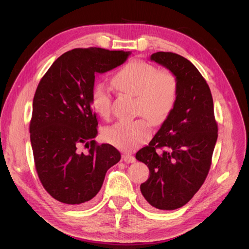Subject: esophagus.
I'll list each match as a JSON object with an SVG mask.
<instances>
[{
  "label": "esophagus",
  "mask_w": 249,
  "mask_h": 249,
  "mask_svg": "<svg viewBox=\"0 0 249 249\" xmlns=\"http://www.w3.org/2000/svg\"><path fill=\"white\" fill-rule=\"evenodd\" d=\"M124 161L125 162V163H134L135 161H136V159H135V157L134 156H131V155H124Z\"/></svg>",
  "instance_id": "esophagus-1"
}]
</instances>
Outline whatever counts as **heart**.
I'll return each mask as SVG.
<instances>
[{"label":"heart","instance_id":"heart-1","mask_svg":"<svg viewBox=\"0 0 249 249\" xmlns=\"http://www.w3.org/2000/svg\"><path fill=\"white\" fill-rule=\"evenodd\" d=\"M120 91L136 96V110L154 124H161L168 117L177 101L178 80L169 71H158L144 61H133L120 69L112 79ZM91 107L102 117H107L111 109V95L102 83L91 91ZM146 117L119 122L103 131V138L110 144L123 149H134L146 142L152 130Z\"/></svg>","mask_w":249,"mask_h":249}]
</instances>
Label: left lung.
Masks as SVG:
<instances>
[{"label":"left lung","mask_w":249,"mask_h":249,"mask_svg":"<svg viewBox=\"0 0 249 249\" xmlns=\"http://www.w3.org/2000/svg\"><path fill=\"white\" fill-rule=\"evenodd\" d=\"M149 60L175 74L178 94L159 131L136 154L150 172L140 190L152 207L176 210L194 196L208 176L218 137L213 97L189 60L169 52L154 53Z\"/></svg>","instance_id":"8db88e82"}]
</instances>
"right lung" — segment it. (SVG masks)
I'll use <instances>...</instances> for the list:
<instances>
[{
    "label": "right lung",
    "instance_id": "obj_1",
    "mask_svg": "<svg viewBox=\"0 0 249 249\" xmlns=\"http://www.w3.org/2000/svg\"><path fill=\"white\" fill-rule=\"evenodd\" d=\"M129 55L101 48L69 51L37 86L30 123L35 167L44 189L60 202L77 206L91 200L107 170L120 160L114 146L96 144L90 99L95 74L122 65Z\"/></svg>",
    "mask_w": 249,
    "mask_h": 249
}]
</instances>
